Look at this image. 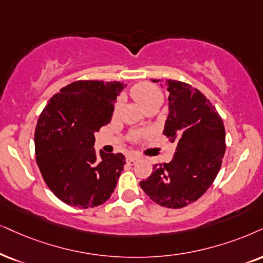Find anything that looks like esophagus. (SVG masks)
<instances>
[{
    "label": "esophagus",
    "mask_w": 263,
    "mask_h": 263,
    "mask_svg": "<svg viewBox=\"0 0 263 263\" xmlns=\"http://www.w3.org/2000/svg\"><path fill=\"white\" fill-rule=\"evenodd\" d=\"M126 160H127V162H128L129 165H135L136 162L139 160V158H138V156H136V155H128Z\"/></svg>",
    "instance_id": "esophagus-1"
}]
</instances>
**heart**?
<instances>
[{"label": "heart", "mask_w": 263, "mask_h": 263, "mask_svg": "<svg viewBox=\"0 0 263 263\" xmlns=\"http://www.w3.org/2000/svg\"><path fill=\"white\" fill-rule=\"evenodd\" d=\"M131 95L136 101H137L142 107H145L149 103L155 101H162V95L160 89L155 87L154 85L149 84V82H141V84L136 85L131 89ZM119 109V104L115 107V111Z\"/></svg>", "instance_id": "1"}]
</instances>
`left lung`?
I'll return each instance as SVG.
<instances>
[{
  "instance_id": "1",
  "label": "left lung",
  "mask_w": 263,
  "mask_h": 263,
  "mask_svg": "<svg viewBox=\"0 0 263 263\" xmlns=\"http://www.w3.org/2000/svg\"><path fill=\"white\" fill-rule=\"evenodd\" d=\"M165 86L164 135L177 144L176 153L171 162L155 165L139 185L156 204L181 209L198 200L215 181L226 152V131L216 108L199 89L175 80Z\"/></svg>"
}]
</instances>
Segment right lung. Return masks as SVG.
Returning <instances> with one entry per match:
<instances>
[{
    "label": "right lung",
    "instance_id": "1",
    "mask_svg": "<svg viewBox=\"0 0 263 263\" xmlns=\"http://www.w3.org/2000/svg\"><path fill=\"white\" fill-rule=\"evenodd\" d=\"M119 81L80 80L49 99L35 129V153L46 184L58 199L79 209L110 198L124 170L121 153L97 154L95 134L111 120Z\"/></svg>",
    "mask_w": 263,
    "mask_h": 263
}]
</instances>
